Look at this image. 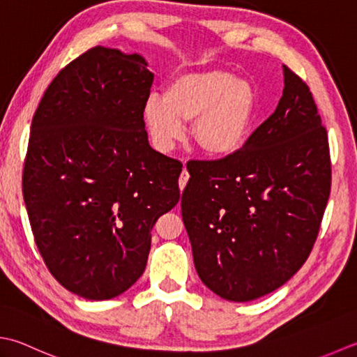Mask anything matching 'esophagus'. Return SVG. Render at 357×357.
Returning <instances> with one entry per match:
<instances>
[{"mask_svg":"<svg viewBox=\"0 0 357 357\" xmlns=\"http://www.w3.org/2000/svg\"><path fill=\"white\" fill-rule=\"evenodd\" d=\"M188 178H190V174H188V172L184 169L183 172H181V176H179V188H181V190H183V188L187 185Z\"/></svg>","mask_w":357,"mask_h":357,"instance_id":"obj_1","label":"esophagus"}]
</instances>
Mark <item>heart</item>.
<instances>
[{"label":"heart","mask_w":357,"mask_h":357,"mask_svg":"<svg viewBox=\"0 0 357 357\" xmlns=\"http://www.w3.org/2000/svg\"><path fill=\"white\" fill-rule=\"evenodd\" d=\"M151 141L170 151L192 122V136L206 155L230 158L243 150L258 117V94L252 83L225 69L174 75L164 94L151 93L142 108Z\"/></svg>","instance_id":"b5f03b06"}]
</instances>
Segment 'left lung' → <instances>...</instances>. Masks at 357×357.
Segmentation results:
<instances>
[{"label": "left lung", "instance_id": "left-lung-1", "mask_svg": "<svg viewBox=\"0 0 357 357\" xmlns=\"http://www.w3.org/2000/svg\"><path fill=\"white\" fill-rule=\"evenodd\" d=\"M277 108L236 155L187 165L183 221L201 282L250 302L284 284L316 243L330 197L326 130L312 94L283 66Z\"/></svg>", "mask_w": 357, "mask_h": 357}]
</instances>
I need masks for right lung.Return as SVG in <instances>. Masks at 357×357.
Instances as JSON below:
<instances>
[{"label":"right lung","mask_w":357,"mask_h":357,"mask_svg":"<svg viewBox=\"0 0 357 357\" xmlns=\"http://www.w3.org/2000/svg\"><path fill=\"white\" fill-rule=\"evenodd\" d=\"M137 54L96 46L69 63L35 111L24 204L51 274L88 300L144 274L151 229L178 204L183 164L153 150L142 108L155 75Z\"/></svg>","instance_id":"obj_1"}]
</instances>
